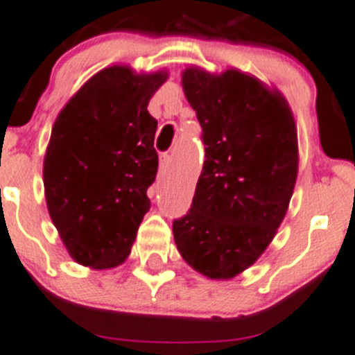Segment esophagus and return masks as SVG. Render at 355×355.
Listing matches in <instances>:
<instances>
[{
	"instance_id": "34e87169",
	"label": "esophagus",
	"mask_w": 355,
	"mask_h": 355,
	"mask_svg": "<svg viewBox=\"0 0 355 355\" xmlns=\"http://www.w3.org/2000/svg\"><path fill=\"white\" fill-rule=\"evenodd\" d=\"M171 166V155L170 154H162L161 155V173H166Z\"/></svg>"
}]
</instances>
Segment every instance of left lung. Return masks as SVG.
I'll return each mask as SVG.
<instances>
[{"label": "left lung", "mask_w": 355, "mask_h": 355, "mask_svg": "<svg viewBox=\"0 0 355 355\" xmlns=\"http://www.w3.org/2000/svg\"><path fill=\"white\" fill-rule=\"evenodd\" d=\"M182 87L203 128L205 164L187 215L173 223L178 252L214 280L252 266L277 234L297 178V129L278 89L259 78L200 66Z\"/></svg>", "instance_id": "8db88e82"}]
</instances>
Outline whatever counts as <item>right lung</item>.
Instances as JSON below:
<instances>
[{"instance_id":"1","label":"right lung","mask_w":355,"mask_h":355,"mask_svg":"<svg viewBox=\"0 0 355 355\" xmlns=\"http://www.w3.org/2000/svg\"><path fill=\"white\" fill-rule=\"evenodd\" d=\"M168 71L114 64L59 112L43 159L49 215L75 263L110 270L128 259L157 173V121L147 107Z\"/></svg>"}]
</instances>
